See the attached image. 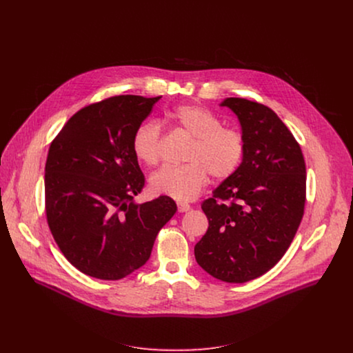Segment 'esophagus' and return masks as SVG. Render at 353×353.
<instances>
[{
  "label": "esophagus",
  "mask_w": 353,
  "mask_h": 353,
  "mask_svg": "<svg viewBox=\"0 0 353 353\" xmlns=\"http://www.w3.org/2000/svg\"><path fill=\"white\" fill-rule=\"evenodd\" d=\"M190 210V205L189 203H185V202H178V212L183 213V212H188Z\"/></svg>",
  "instance_id": "esophagus-1"
}]
</instances>
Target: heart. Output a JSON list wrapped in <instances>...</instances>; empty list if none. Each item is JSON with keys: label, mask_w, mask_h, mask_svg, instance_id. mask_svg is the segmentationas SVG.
I'll return each instance as SVG.
<instances>
[{"label": "heart", "mask_w": 353, "mask_h": 353, "mask_svg": "<svg viewBox=\"0 0 353 353\" xmlns=\"http://www.w3.org/2000/svg\"><path fill=\"white\" fill-rule=\"evenodd\" d=\"M165 119L192 143L185 156L188 164L164 167L152 175L150 188L154 194L192 201L200 194L209 175L223 181L236 172L245 154V141L239 132L221 128L213 112L194 103L168 110ZM132 150L143 164L156 165L161 154L159 126L152 122L139 126L133 134Z\"/></svg>", "instance_id": "heart-1"}]
</instances>
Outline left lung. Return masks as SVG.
I'll use <instances>...</instances> for the list:
<instances>
[{"mask_svg": "<svg viewBox=\"0 0 353 353\" xmlns=\"http://www.w3.org/2000/svg\"><path fill=\"white\" fill-rule=\"evenodd\" d=\"M220 105L236 115L245 154L236 172L202 202L209 227L194 255L212 277L246 283L288 250L302 221L305 164L299 144L273 110L242 98H227Z\"/></svg>", "mask_w": 353, "mask_h": 353, "instance_id": "obj_1", "label": "left lung"}]
</instances>
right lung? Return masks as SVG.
Wrapping results in <instances>:
<instances>
[{
    "label": "right lung",
    "mask_w": 353,
    "mask_h": 353,
    "mask_svg": "<svg viewBox=\"0 0 353 353\" xmlns=\"http://www.w3.org/2000/svg\"><path fill=\"white\" fill-rule=\"evenodd\" d=\"M159 99L121 95L87 105L51 143L48 223L65 258L87 276L119 280L140 269L176 212L167 196L134 201L145 179L132 140Z\"/></svg>",
    "instance_id": "add662e5"
}]
</instances>
